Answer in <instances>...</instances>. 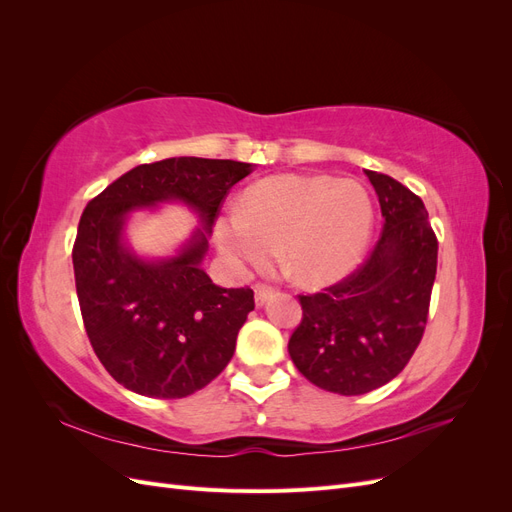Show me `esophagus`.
Returning a JSON list of instances; mask_svg holds the SVG:
<instances>
[{"label":"esophagus","instance_id":"34e87169","mask_svg":"<svg viewBox=\"0 0 512 512\" xmlns=\"http://www.w3.org/2000/svg\"><path fill=\"white\" fill-rule=\"evenodd\" d=\"M273 294V288L271 286H265V284H256L254 286V301L258 307L265 305V301Z\"/></svg>","mask_w":512,"mask_h":512}]
</instances>
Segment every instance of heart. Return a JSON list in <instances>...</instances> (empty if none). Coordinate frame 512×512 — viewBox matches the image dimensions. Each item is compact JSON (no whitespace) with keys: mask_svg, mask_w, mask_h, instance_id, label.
<instances>
[{"mask_svg":"<svg viewBox=\"0 0 512 512\" xmlns=\"http://www.w3.org/2000/svg\"><path fill=\"white\" fill-rule=\"evenodd\" d=\"M374 207L363 185L327 175H277L254 183L239 211L215 226L220 252L235 269L265 265L277 252L301 286L342 280L367 250Z\"/></svg>","mask_w":512,"mask_h":512,"instance_id":"obj_1","label":"heart"}]
</instances>
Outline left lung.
I'll use <instances>...</instances> for the list:
<instances>
[{
	"instance_id": "1",
	"label": "left lung",
	"mask_w": 512,
	"mask_h": 512,
	"mask_svg": "<svg viewBox=\"0 0 512 512\" xmlns=\"http://www.w3.org/2000/svg\"><path fill=\"white\" fill-rule=\"evenodd\" d=\"M378 194L382 235L363 265L316 294L288 352L301 374L337 395H363L408 365L427 324L438 239L423 200L389 175L365 170Z\"/></svg>"
}]
</instances>
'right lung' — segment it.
Instances as JSON below:
<instances>
[{
	"label": "right lung",
	"mask_w": 512,
	"mask_h": 512,
	"mask_svg": "<svg viewBox=\"0 0 512 512\" xmlns=\"http://www.w3.org/2000/svg\"><path fill=\"white\" fill-rule=\"evenodd\" d=\"M252 170L235 160L168 158L128 170L89 200L72 247L76 294L91 348L126 389L188 397L235 354L254 290L215 286L200 262L228 190ZM170 199L194 208L204 226L175 257H136L122 241L127 215Z\"/></svg>",
	"instance_id": "1"
}]
</instances>
